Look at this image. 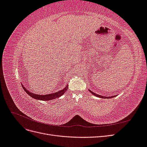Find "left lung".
Listing matches in <instances>:
<instances>
[{
  "label": "left lung",
  "mask_w": 147,
  "mask_h": 147,
  "mask_svg": "<svg viewBox=\"0 0 147 147\" xmlns=\"http://www.w3.org/2000/svg\"><path fill=\"white\" fill-rule=\"evenodd\" d=\"M90 91L92 94H93V95H94V96H97V97H100V98H107V99H109V98H112V97H115L114 96H111V97H105V96H100V95H98V94H96V93H94V92H92L91 90H89Z\"/></svg>",
  "instance_id": "left-lung-1"
}]
</instances>
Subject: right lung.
Masks as SVG:
<instances>
[{
  "label": "right lung",
  "mask_w": 147,
  "mask_h": 147,
  "mask_svg": "<svg viewBox=\"0 0 147 147\" xmlns=\"http://www.w3.org/2000/svg\"><path fill=\"white\" fill-rule=\"evenodd\" d=\"M22 86H23L24 90L26 92V93H28V94L29 95L30 97H33V98L35 99H38V100H50L52 99H55L57 98V97H59L62 95H63L66 90H67L68 86L67 85L66 87L63 89V90L59 91L58 92H56L55 93H53V94H46V95H40V94H34V93H32L28 91V90H26V88L24 87V86L22 84Z\"/></svg>",
  "instance_id": "add662e5"
}]
</instances>
